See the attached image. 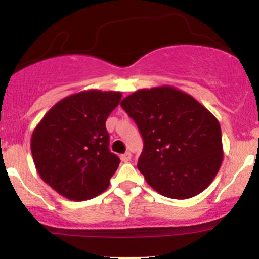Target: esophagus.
I'll return each instance as SVG.
<instances>
[{
	"label": "esophagus",
	"mask_w": 259,
	"mask_h": 259,
	"mask_svg": "<svg viewBox=\"0 0 259 259\" xmlns=\"http://www.w3.org/2000/svg\"><path fill=\"white\" fill-rule=\"evenodd\" d=\"M130 159H132V154H130L129 151H127V153H125V154H122V155H121V160L124 161V163H127V161H130Z\"/></svg>",
	"instance_id": "esophagus-1"
}]
</instances>
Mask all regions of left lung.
<instances>
[{
  "instance_id": "1",
  "label": "left lung",
  "mask_w": 259,
  "mask_h": 259,
  "mask_svg": "<svg viewBox=\"0 0 259 259\" xmlns=\"http://www.w3.org/2000/svg\"><path fill=\"white\" fill-rule=\"evenodd\" d=\"M144 148L138 169L159 194L188 199L213 182L223 160L221 125L193 96L173 86L142 89L121 101Z\"/></svg>"
}]
</instances>
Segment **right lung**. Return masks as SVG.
<instances>
[{
  "label": "right lung",
  "mask_w": 259,
  "mask_h": 259,
  "mask_svg": "<svg viewBox=\"0 0 259 259\" xmlns=\"http://www.w3.org/2000/svg\"><path fill=\"white\" fill-rule=\"evenodd\" d=\"M119 91L83 90L55 104L31 137L41 179L75 202L108 189L120 159L109 150L105 122L119 105Z\"/></svg>",
  "instance_id": "add662e5"
}]
</instances>
